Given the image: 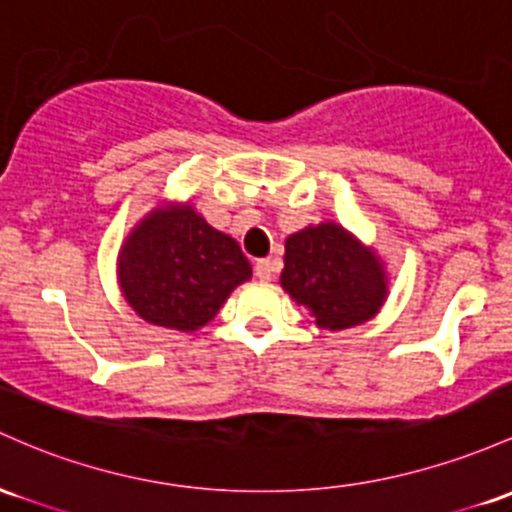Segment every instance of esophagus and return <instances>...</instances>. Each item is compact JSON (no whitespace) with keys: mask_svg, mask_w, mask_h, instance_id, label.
<instances>
[{"mask_svg":"<svg viewBox=\"0 0 512 512\" xmlns=\"http://www.w3.org/2000/svg\"><path fill=\"white\" fill-rule=\"evenodd\" d=\"M274 272H277V267H274V260H269V257L267 260L255 262V274L262 279V282H272Z\"/></svg>","mask_w":512,"mask_h":512,"instance_id":"1","label":"esophagus"}]
</instances>
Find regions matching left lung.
I'll use <instances>...</instances> for the list:
<instances>
[{
  "instance_id": "left-lung-1",
  "label": "left lung",
  "mask_w": 512,
  "mask_h": 512,
  "mask_svg": "<svg viewBox=\"0 0 512 512\" xmlns=\"http://www.w3.org/2000/svg\"><path fill=\"white\" fill-rule=\"evenodd\" d=\"M284 291L325 330L367 323L384 306L389 279L372 247L338 223L308 226L286 238Z\"/></svg>"
}]
</instances>
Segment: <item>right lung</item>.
Wrapping results in <instances>:
<instances>
[{
    "mask_svg": "<svg viewBox=\"0 0 512 512\" xmlns=\"http://www.w3.org/2000/svg\"><path fill=\"white\" fill-rule=\"evenodd\" d=\"M250 277L240 245L189 204L153 209L119 250V284L128 306L148 323L182 333L204 328L230 291Z\"/></svg>",
    "mask_w": 512,
    "mask_h": 512,
    "instance_id": "1",
    "label": "right lung"
}]
</instances>
